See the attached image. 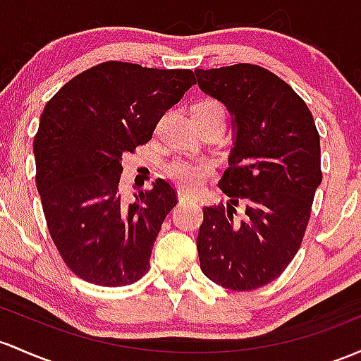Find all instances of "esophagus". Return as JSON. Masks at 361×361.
<instances>
[{
  "mask_svg": "<svg viewBox=\"0 0 361 361\" xmlns=\"http://www.w3.org/2000/svg\"><path fill=\"white\" fill-rule=\"evenodd\" d=\"M178 199H180V202H185V200H195V197L190 195V193L185 192V190H181V192L178 193Z\"/></svg>",
  "mask_w": 361,
  "mask_h": 361,
  "instance_id": "1",
  "label": "esophagus"
}]
</instances>
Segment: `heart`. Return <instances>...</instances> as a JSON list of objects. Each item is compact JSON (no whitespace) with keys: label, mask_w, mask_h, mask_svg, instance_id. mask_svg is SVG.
<instances>
[{"label":"heart","mask_w":361,"mask_h":361,"mask_svg":"<svg viewBox=\"0 0 361 361\" xmlns=\"http://www.w3.org/2000/svg\"><path fill=\"white\" fill-rule=\"evenodd\" d=\"M193 116H221L224 118V108L214 99H202L193 106ZM212 173L211 162L178 159L168 166L169 178L185 188H199Z\"/></svg>","instance_id":"obj_1"}]
</instances>
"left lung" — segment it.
<instances>
[{
	"label": "left lung",
	"mask_w": 361,
	"mask_h": 361,
	"mask_svg": "<svg viewBox=\"0 0 361 361\" xmlns=\"http://www.w3.org/2000/svg\"><path fill=\"white\" fill-rule=\"evenodd\" d=\"M195 75L200 89L228 108L235 128L219 181L229 202L204 207L200 269L219 286L252 291L283 274L302 245L322 181L320 137L303 99L262 66L240 63Z\"/></svg>",
	"instance_id": "1"
}]
</instances>
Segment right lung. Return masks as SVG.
I'll return each instance as SVG.
<instances>
[{"label": "right lung", "mask_w": 361, "mask_h": 361, "mask_svg": "<svg viewBox=\"0 0 361 361\" xmlns=\"http://www.w3.org/2000/svg\"><path fill=\"white\" fill-rule=\"evenodd\" d=\"M192 70L106 61L51 97L34 138L35 183L47 229L70 271L97 286L149 271L162 221L176 205L168 181L123 200L121 157L147 144L162 114L195 84Z\"/></svg>", "instance_id": "1"}]
</instances>
